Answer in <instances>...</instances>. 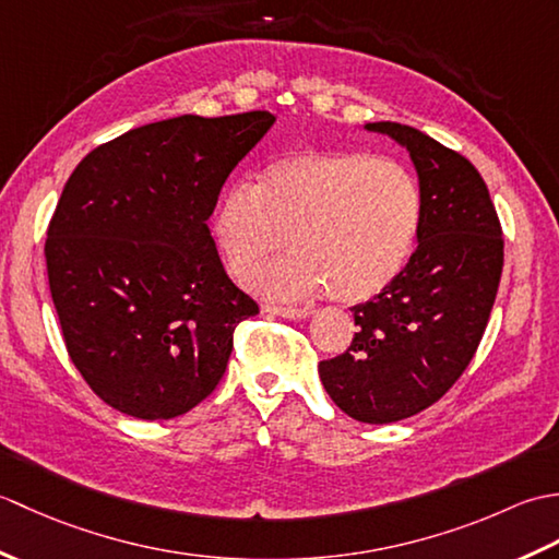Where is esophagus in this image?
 <instances>
[{"label": "esophagus", "mask_w": 559, "mask_h": 559, "mask_svg": "<svg viewBox=\"0 0 559 559\" xmlns=\"http://www.w3.org/2000/svg\"><path fill=\"white\" fill-rule=\"evenodd\" d=\"M264 312L286 317V319H305L310 314V310H305V307H283V305H264Z\"/></svg>", "instance_id": "obj_1"}]
</instances>
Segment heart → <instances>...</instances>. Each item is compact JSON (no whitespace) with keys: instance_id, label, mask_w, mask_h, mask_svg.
I'll list each match as a JSON object with an SVG mask.
<instances>
[{"instance_id":"heart-1","label":"heart","mask_w":559,"mask_h":559,"mask_svg":"<svg viewBox=\"0 0 559 559\" xmlns=\"http://www.w3.org/2000/svg\"><path fill=\"white\" fill-rule=\"evenodd\" d=\"M423 221V189L406 165L362 151H300L271 163L259 185H233L216 206V240L237 276L286 245L254 276L276 298L329 295L365 302L399 278Z\"/></svg>"}]
</instances>
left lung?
<instances>
[{"label": "left lung", "instance_id": "1", "mask_svg": "<svg viewBox=\"0 0 559 559\" xmlns=\"http://www.w3.org/2000/svg\"><path fill=\"white\" fill-rule=\"evenodd\" d=\"M367 129L411 153L423 189L420 245L384 293L350 307L358 334L319 362V379L350 418L386 425L430 408L473 360L500 288L504 237L468 158L406 124Z\"/></svg>", "mask_w": 559, "mask_h": 559}]
</instances>
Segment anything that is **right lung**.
I'll return each instance as SVG.
<instances>
[{
	"label": "right lung",
	"instance_id": "right-lung-1",
	"mask_svg": "<svg viewBox=\"0 0 559 559\" xmlns=\"http://www.w3.org/2000/svg\"><path fill=\"white\" fill-rule=\"evenodd\" d=\"M273 120L252 110L136 127L67 180L47 225V278L71 362L115 411H192L221 382L235 326L259 312L206 221Z\"/></svg>",
	"mask_w": 559,
	"mask_h": 559
}]
</instances>
